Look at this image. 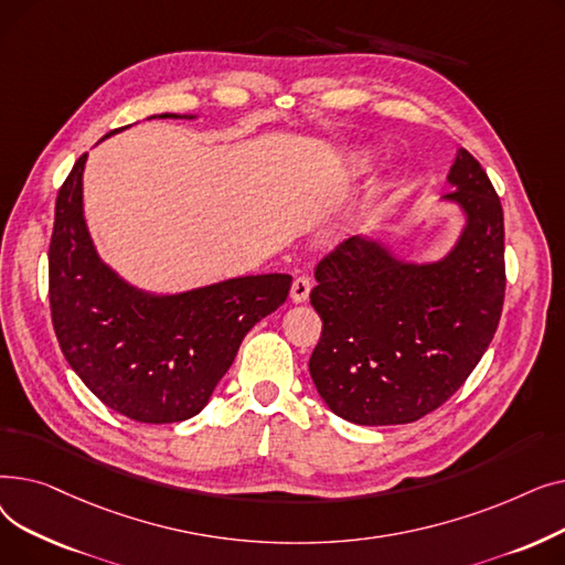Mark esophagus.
<instances>
[{
    "label": "esophagus",
    "instance_id": "1",
    "mask_svg": "<svg viewBox=\"0 0 565 565\" xmlns=\"http://www.w3.org/2000/svg\"><path fill=\"white\" fill-rule=\"evenodd\" d=\"M309 292H311L309 277H298V279L292 281V286H290V300L295 305H302V302L309 300Z\"/></svg>",
    "mask_w": 565,
    "mask_h": 565
}]
</instances>
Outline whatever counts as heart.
Wrapping results in <instances>:
<instances>
[{
  "instance_id": "b5f03b06",
  "label": "heart",
  "mask_w": 565,
  "mask_h": 565,
  "mask_svg": "<svg viewBox=\"0 0 565 565\" xmlns=\"http://www.w3.org/2000/svg\"><path fill=\"white\" fill-rule=\"evenodd\" d=\"M350 160H352V162H354V164H362V162H364V160H366V156H362V153H358V156H352V158H350Z\"/></svg>"
}]
</instances>
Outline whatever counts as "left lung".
Listing matches in <instances>:
<instances>
[{
  "instance_id": "8db88e82",
  "label": "left lung",
  "mask_w": 565,
  "mask_h": 565,
  "mask_svg": "<svg viewBox=\"0 0 565 565\" xmlns=\"http://www.w3.org/2000/svg\"><path fill=\"white\" fill-rule=\"evenodd\" d=\"M441 203L462 215L451 249L407 260L354 235L316 267L322 320L309 360L320 398L360 426L412 424L449 401L488 350L503 307V213L483 167L458 148Z\"/></svg>"
}]
</instances>
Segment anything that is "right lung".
<instances>
[{
    "label": "right lung",
    "instance_id": "right-lung-1",
    "mask_svg": "<svg viewBox=\"0 0 565 565\" xmlns=\"http://www.w3.org/2000/svg\"><path fill=\"white\" fill-rule=\"evenodd\" d=\"M84 164L86 153L58 190L47 254L58 345L109 409L141 424L192 419L211 401L245 334L286 302L292 277L247 275L183 292H151L126 281L100 258L88 233Z\"/></svg>",
    "mask_w": 565,
    "mask_h": 565
}]
</instances>
